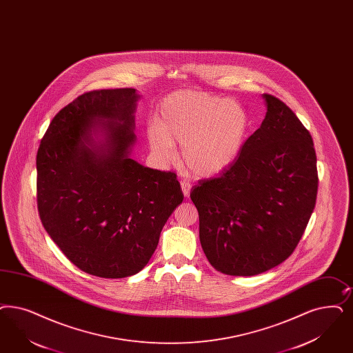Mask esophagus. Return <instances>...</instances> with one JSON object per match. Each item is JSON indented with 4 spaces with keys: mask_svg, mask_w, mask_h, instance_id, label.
<instances>
[{
    "mask_svg": "<svg viewBox=\"0 0 353 353\" xmlns=\"http://www.w3.org/2000/svg\"><path fill=\"white\" fill-rule=\"evenodd\" d=\"M190 189H192V185L186 181H181V190H183V195L185 196H189L190 194Z\"/></svg>",
    "mask_w": 353,
    "mask_h": 353,
    "instance_id": "34e87169",
    "label": "esophagus"
}]
</instances>
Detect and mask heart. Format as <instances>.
<instances>
[{
    "instance_id": "heart-1",
    "label": "heart",
    "mask_w": 353,
    "mask_h": 353,
    "mask_svg": "<svg viewBox=\"0 0 353 353\" xmlns=\"http://www.w3.org/2000/svg\"><path fill=\"white\" fill-rule=\"evenodd\" d=\"M248 117L233 100L201 91H177L163 99L147 130L152 155L164 165L181 147L183 168L196 179L228 170L243 150Z\"/></svg>"
}]
</instances>
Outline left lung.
Returning <instances> with one entry per match:
<instances>
[{"label":"left lung","instance_id":"8db88e82","mask_svg":"<svg viewBox=\"0 0 353 353\" xmlns=\"http://www.w3.org/2000/svg\"><path fill=\"white\" fill-rule=\"evenodd\" d=\"M266 116L231 167L202 180L190 198L211 266L253 276L291 256L316 206L313 139L278 97L263 94Z\"/></svg>","mask_w":353,"mask_h":353}]
</instances>
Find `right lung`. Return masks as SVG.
Masks as SVG:
<instances>
[{
    "instance_id": "obj_1",
    "label": "right lung",
    "mask_w": 353,
    "mask_h": 353,
    "mask_svg": "<svg viewBox=\"0 0 353 353\" xmlns=\"http://www.w3.org/2000/svg\"><path fill=\"white\" fill-rule=\"evenodd\" d=\"M139 97L135 88L85 92L54 116L37 150L41 223L72 263L99 278L145 268L183 199L176 173L130 158Z\"/></svg>"
}]
</instances>
